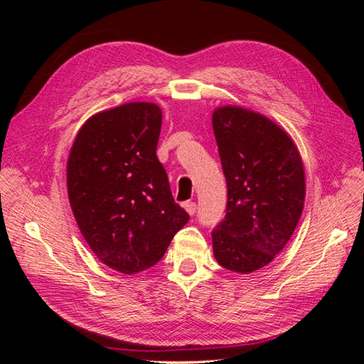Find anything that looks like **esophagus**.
<instances>
[{"label": "esophagus", "mask_w": 364, "mask_h": 364, "mask_svg": "<svg viewBox=\"0 0 364 364\" xmlns=\"http://www.w3.org/2000/svg\"><path fill=\"white\" fill-rule=\"evenodd\" d=\"M183 206H185V209H186V213H188L190 215L196 214V209H197L196 202H186Z\"/></svg>", "instance_id": "1"}]
</instances>
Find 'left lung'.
Segmentation results:
<instances>
[{
  "instance_id": "1",
  "label": "left lung",
  "mask_w": 364,
  "mask_h": 364,
  "mask_svg": "<svg viewBox=\"0 0 364 364\" xmlns=\"http://www.w3.org/2000/svg\"><path fill=\"white\" fill-rule=\"evenodd\" d=\"M213 127L228 185L226 215L211 232L214 257L228 270L250 273L267 266L294 232L304 165L291 138L259 114L220 107Z\"/></svg>"
}]
</instances>
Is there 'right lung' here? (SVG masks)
<instances>
[{
    "label": "right lung",
    "instance_id": "1",
    "mask_svg": "<svg viewBox=\"0 0 364 364\" xmlns=\"http://www.w3.org/2000/svg\"><path fill=\"white\" fill-rule=\"evenodd\" d=\"M161 124L155 103L109 109L86 121L68 158L75 222L98 259L126 274L155 266L190 220L156 156Z\"/></svg>",
    "mask_w": 364,
    "mask_h": 364
}]
</instances>
